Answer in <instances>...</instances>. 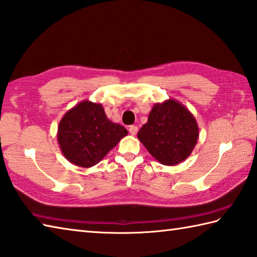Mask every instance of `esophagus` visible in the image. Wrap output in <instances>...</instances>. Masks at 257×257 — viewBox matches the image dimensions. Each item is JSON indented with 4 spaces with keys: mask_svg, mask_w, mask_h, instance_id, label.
I'll list each match as a JSON object with an SVG mask.
<instances>
[{
    "mask_svg": "<svg viewBox=\"0 0 257 257\" xmlns=\"http://www.w3.org/2000/svg\"><path fill=\"white\" fill-rule=\"evenodd\" d=\"M129 133L132 134V136H135L136 134L138 133V127L137 125H130L129 127Z\"/></svg>",
    "mask_w": 257,
    "mask_h": 257,
    "instance_id": "34e87169",
    "label": "esophagus"
}]
</instances>
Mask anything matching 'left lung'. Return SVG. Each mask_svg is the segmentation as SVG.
Returning a JSON list of instances; mask_svg holds the SVG:
<instances>
[{"instance_id":"left-lung-1","label":"left lung","mask_w":257,"mask_h":257,"mask_svg":"<svg viewBox=\"0 0 257 257\" xmlns=\"http://www.w3.org/2000/svg\"><path fill=\"white\" fill-rule=\"evenodd\" d=\"M137 137L160 164L175 166L193 153L199 129L194 114L183 103L168 99L154 105Z\"/></svg>"}]
</instances>
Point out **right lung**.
<instances>
[{"instance_id":"obj_1","label":"right lung","mask_w":257,"mask_h":257,"mask_svg":"<svg viewBox=\"0 0 257 257\" xmlns=\"http://www.w3.org/2000/svg\"><path fill=\"white\" fill-rule=\"evenodd\" d=\"M127 135L123 125L107 118L101 103L83 100L64 113L57 138L70 163L89 168L101 162Z\"/></svg>"}]
</instances>
